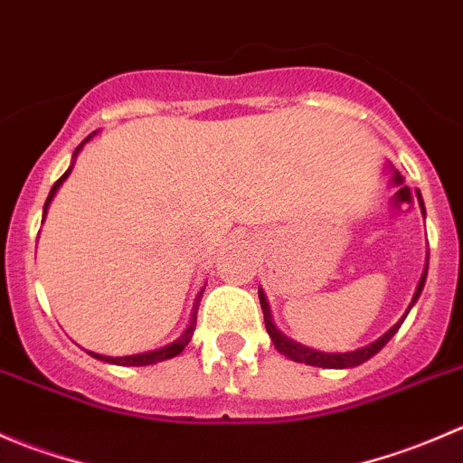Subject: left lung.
<instances>
[{
  "label": "left lung",
  "mask_w": 463,
  "mask_h": 463,
  "mask_svg": "<svg viewBox=\"0 0 463 463\" xmlns=\"http://www.w3.org/2000/svg\"><path fill=\"white\" fill-rule=\"evenodd\" d=\"M420 198V195H419ZM420 207H423V200H420ZM425 274H428V268H425L423 277H420L419 281V288H416L414 292V299H411L410 308L414 306V301L419 299L420 290H423L425 286ZM259 299H260V308H263V317H265V328H268L269 337H272L274 346H277V351H281L283 355H288L290 360H295V363H304V364H313V367H322V369H349V367H358V364L367 363L369 358H373V355L378 354V351L383 349V346L387 345L389 340H392L393 335H396V331L401 328L402 319L407 317V313H410V308H407V313L402 315V319L398 324H393L392 328L385 333V335L381 337V340H376L373 345L369 346H363V349L358 351H349V354H322V351H315V349H308V346H301L297 345V342L288 340L286 335H281V333L274 328L272 319H269V308H268V301H265V295L259 290Z\"/></svg>",
  "instance_id": "8db88e82"
}]
</instances>
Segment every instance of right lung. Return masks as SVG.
I'll list each match as a JSON object with an SVG mask.
<instances>
[{
    "label": "right lung",
    "instance_id": "1",
    "mask_svg": "<svg viewBox=\"0 0 463 463\" xmlns=\"http://www.w3.org/2000/svg\"><path fill=\"white\" fill-rule=\"evenodd\" d=\"M91 139V135L87 137L85 141H90ZM85 141H82V144H85ZM82 144L78 146L76 148V153L74 155H78V150L82 148ZM71 173V166L67 168L65 171V175L61 177V180L56 182V184L52 186V194H49V198H47V203H44V216H47V209H49V203H52L53 200V195H56V191H58V186L62 184V182L67 180V175H70ZM200 299H203V295L198 297V304H195V310H194V317H191V324H189V328H186L184 333H182L180 337H177L175 342H171V345H166V346H162V349H157V351H148V354H137V355H123V358H108V355H99V354H90L94 355V358H99V360H105V363H112V364H121V367H146V364H155V363H164V360H171V358H175V355H180L182 351H184V346L189 345L191 342V335H194V331H195V317H198V306H200Z\"/></svg>",
    "mask_w": 463,
    "mask_h": 463
}]
</instances>
